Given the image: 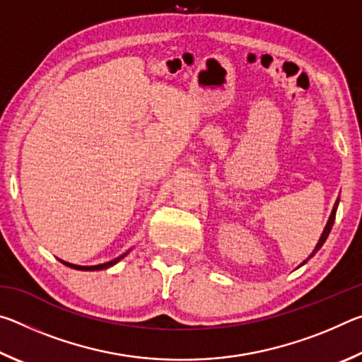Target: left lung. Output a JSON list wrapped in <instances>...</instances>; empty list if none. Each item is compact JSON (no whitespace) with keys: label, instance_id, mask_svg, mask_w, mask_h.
Here are the masks:
<instances>
[{"label":"left lung","instance_id":"left-lung-1","mask_svg":"<svg viewBox=\"0 0 362 362\" xmlns=\"http://www.w3.org/2000/svg\"><path fill=\"white\" fill-rule=\"evenodd\" d=\"M337 207H339V199L335 201V204H334V209H332V212H330V217H329V220H327V223H326V228H324V231H322V235H321V238H320V241H317V244H316V247H315V250L313 252L310 254V257L308 259H311V257H313L317 250H320L321 247H322V244L326 243V240H327V236H329V233H330V230H332V225H334V220H335V212H337ZM306 259V260H308ZM306 260L302 263V265H305L306 263ZM300 265V267H302Z\"/></svg>","mask_w":362,"mask_h":362}]
</instances>
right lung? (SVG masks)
Here are the masks:
<instances>
[{
    "label": "right lung",
    "instance_id": "1",
    "mask_svg": "<svg viewBox=\"0 0 362 362\" xmlns=\"http://www.w3.org/2000/svg\"><path fill=\"white\" fill-rule=\"evenodd\" d=\"M126 255H127V252H126V254H122V255H119L118 259H115V260H112V262L100 263V265H93V267H81V265H73V263L64 262V260H60V262H62L64 265H66V267H70V268H75V269H83V272H97V269H105V268H108V267H113L115 263H118L121 259H124Z\"/></svg>",
    "mask_w": 362,
    "mask_h": 362
}]
</instances>
